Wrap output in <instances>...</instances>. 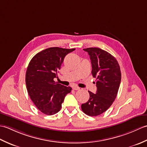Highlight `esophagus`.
<instances>
[{
    "instance_id": "34e87169",
    "label": "esophagus",
    "mask_w": 147,
    "mask_h": 147,
    "mask_svg": "<svg viewBox=\"0 0 147 147\" xmlns=\"http://www.w3.org/2000/svg\"><path fill=\"white\" fill-rule=\"evenodd\" d=\"M73 89L74 90H79L80 89V88H79V87H78V86H74L73 88Z\"/></svg>"
}]
</instances>
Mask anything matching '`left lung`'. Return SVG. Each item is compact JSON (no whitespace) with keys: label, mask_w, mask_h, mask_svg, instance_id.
I'll list each match as a JSON object with an SVG mask.
<instances>
[{"label":"left lung","mask_w":147,"mask_h":147,"mask_svg":"<svg viewBox=\"0 0 147 147\" xmlns=\"http://www.w3.org/2000/svg\"><path fill=\"white\" fill-rule=\"evenodd\" d=\"M91 60L93 78H96V92L88 91L90 98L82 105L84 113L96 116L111 107L116 98L121 83L120 66L113 55L96 47L84 49Z\"/></svg>","instance_id":"8db88e82"}]
</instances>
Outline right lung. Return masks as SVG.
I'll return each instance as SVG.
<instances>
[{"instance_id":"add662e5","label":"right lung","mask_w":147,"mask_h":147,"mask_svg":"<svg viewBox=\"0 0 147 147\" xmlns=\"http://www.w3.org/2000/svg\"><path fill=\"white\" fill-rule=\"evenodd\" d=\"M75 49H46L30 61L26 73V85L30 98L38 110L46 115H54L61 110L65 95L71 91L54 79L57 77L65 56Z\"/></svg>"}]
</instances>
